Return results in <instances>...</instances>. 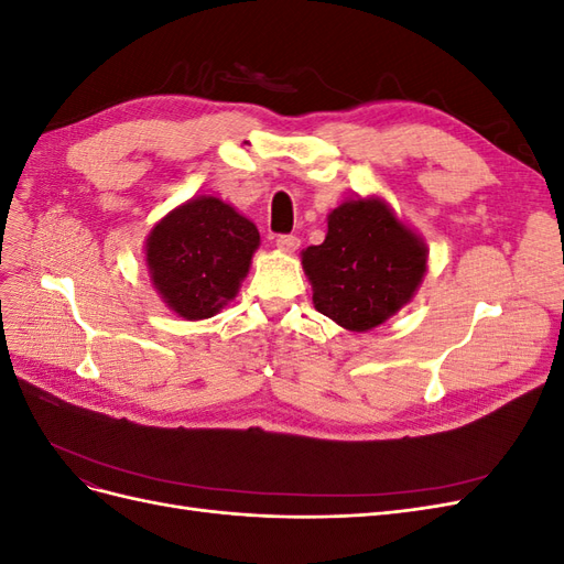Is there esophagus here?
<instances>
[{"label":"esophagus","mask_w":564,"mask_h":564,"mask_svg":"<svg viewBox=\"0 0 564 564\" xmlns=\"http://www.w3.org/2000/svg\"><path fill=\"white\" fill-rule=\"evenodd\" d=\"M299 245H301V240H299L296 235H280V237H278V249H282V251H286V253L296 251Z\"/></svg>","instance_id":"1"}]
</instances>
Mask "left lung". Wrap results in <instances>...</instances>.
<instances>
[{
    "label": "left lung",
    "instance_id": "1",
    "mask_svg": "<svg viewBox=\"0 0 564 564\" xmlns=\"http://www.w3.org/2000/svg\"><path fill=\"white\" fill-rule=\"evenodd\" d=\"M301 263L315 308L344 329L369 332L412 301L429 247L381 197H357L329 214L327 237Z\"/></svg>",
    "mask_w": 564,
    "mask_h": 564
}]
</instances>
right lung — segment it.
I'll list each match as a JSON object with an SVG mask.
<instances>
[{
    "instance_id": "obj_1",
    "label": "right lung",
    "mask_w": 564,
    "mask_h": 564,
    "mask_svg": "<svg viewBox=\"0 0 564 564\" xmlns=\"http://www.w3.org/2000/svg\"><path fill=\"white\" fill-rule=\"evenodd\" d=\"M259 245V230L230 204L193 197L150 230V282L178 317H214L237 296Z\"/></svg>"
}]
</instances>
